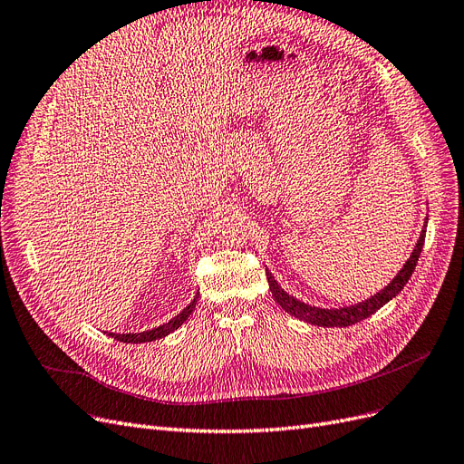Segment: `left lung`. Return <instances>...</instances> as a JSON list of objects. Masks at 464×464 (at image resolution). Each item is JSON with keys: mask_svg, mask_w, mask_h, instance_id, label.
I'll list each match as a JSON object with an SVG mask.
<instances>
[{"mask_svg": "<svg viewBox=\"0 0 464 464\" xmlns=\"http://www.w3.org/2000/svg\"><path fill=\"white\" fill-rule=\"evenodd\" d=\"M424 237H426V230L420 232V237H419L417 246H414L411 257L407 259L403 268L399 270L397 276L384 287V290H380L378 294L371 295L366 301L357 303V305H349V307H342V309H323V307L309 305V303H303V301L295 299L294 295L284 292L282 287L278 285V282L275 280V276L266 270L268 287H270V292H273V297H275L278 305L285 313H290L292 316L299 318V321H303V323H309V324H314V326H328V328L351 326V324L364 321L366 316L374 314L380 307H384L390 299H393L399 292L403 290L405 284L409 282V278L412 275L414 266H417V263H419L420 251H422V246H424Z\"/></svg>", "mask_w": 464, "mask_h": 464, "instance_id": "8db88e82", "label": "left lung"}]
</instances>
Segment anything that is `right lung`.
I'll return each mask as SVG.
<instances>
[{
  "mask_svg": "<svg viewBox=\"0 0 464 464\" xmlns=\"http://www.w3.org/2000/svg\"><path fill=\"white\" fill-rule=\"evenodd\" d=\"M198 297L199 295H196L194 301H191L182 313H179L177 316L170 318L169 323L157 326L153 330H146V332H140V334H134V332L132 334H113V332H109L107 335H109V338H115L117 342H124V343H146V342H153V340H161V338H165V335H169L170 332L179 330L186 323V318L191 314V311L196 309Z\"/></svg>",
  "mask_w": 464,
  "mask_h": 464,
  "instance_id": "add662e5",
  "label": "right lung"
}]
</instances>
